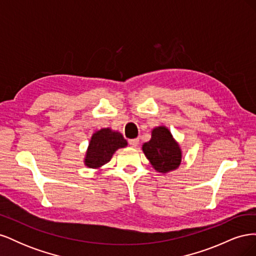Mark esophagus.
I'll return each mask as SVG.
<instances>
[{"instance_id":"34e87169","label":"esophagus","mask_w":256,"mask_h":256,"mask_svg":"<svg viewBox=\"0 0 256 256\" xmlns=\"http://www.w3.org/2000/svg\"><path fill=\"white\" fill-rule=\"evenodd\" d=\"M128 143L131 147H136L138 144V138H131V140L128 141Z\"/></svg>"}]
</instances>
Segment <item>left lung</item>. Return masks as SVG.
Here are the masks:
<instances>
[{
	"mask_svg": "<svg viewBox=\"0 0 256 256\" xmlns=\"http://www.w3.org/2000/svg\"><path fill=\"white\" fill-rule=\"evenodd\" d=\"M142 150L152 168L161 173L176 170L182 162L180 147L164 126L152 130V138L143 144Z\"/></svg>",
	"mask_w": 256,
	"mask_h": 256,
	"instance_id": "8db88e82",
	"label": "left lung"
}]
</instances>
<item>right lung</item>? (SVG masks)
<instances>
[{
	"label": "right lung",
	"instance_id": "add662e5",
	"mask_svg": "<svg viewBox=\"0 0 256 256\" xmlns=\"http://www.w3.org/2000/svg\"><path fill=\"white\" fill-rule=\"evenodd\" d=\"M127 146V141L122 134L110 128L100 129L92 134L85 157V166L98 168L109 162L113 154L122 147Z\"/></svg>",
	"mask_w": 256,
	"mask_h": 256
}]
</instances>
